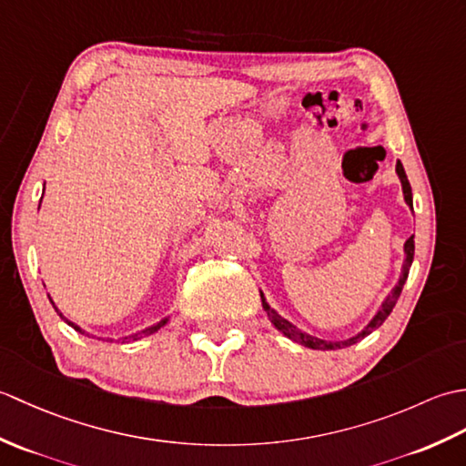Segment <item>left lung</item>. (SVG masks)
Returning a JSON list of instances; mask_svg holds the SVG:
<instances>
[{"instance_id":"left-lung-1","label":"left lung","mask_w":466,"mask_h":466,"mask_svg":"<svg viewBox=\"0 0 466 466\" xmlns=\"http://www.w3.org/2000/svg\"><path fill=\"white\" fill-rule=\"evenodd\" d=\"M397 174H399V180H400V184H402L404 202H407V206L410 208V212H412V190H410L409 177H407V172H404V167H402L400 160L397 162ZM412 258H414V236H410V238H409L407 242H404V260H402V268H400L399 282L394 284V289L390 290V294L386 296V299L382 300L380 309L376 310V314L372 316L370 322L366 324L359 334H354V336H350V339H346V340H336V342H332V340H322V339H316V336H312V334H309V332L300 330L299 326H294L290 320H286L284 316H280L279 312H276V310L272 309V306L268 304V300H266L264 292L260 290L262 306H264L266 314H268L270 322L274 324V329L280 330V332L286 336V339H290V340L299 342V344H302V346H309V349H312V350H339V349H346V346H352V344H356L359 340H362L364 336H369L372 330L379 329V326H380L386 319H389V314L392 312L394 304H397L399 296H400V292H402V286H404V282H407V279H409V270H410V266H412Z\"/></svg>"}]
</instances>
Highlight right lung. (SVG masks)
Segmentation results:
<instances>
[{"label": "right lung", "instance_id": "obj_1", "mask_svg": "<svg viewBox=\"0 0 466 466\" xmlns=\"http://www.w3.org/2000/svg\"><path fill=\"white\" fill-rule=\"evenodd\" d=\"M44 190H46V184H44ZM39 206H42V200H39ZM49 296V294H47ZM49 302H52L54 304V309H56V312L59 314V316H62V319L69 324V326H72V329L74 330H77V332H80V334H86V336H92L90 332H86L84 329H82V326H77L76 322H72V320H67L66 319V316L62 314V312H59V309H57V306H56V302L52 300V299H49ZM170 319H172V314H167V316H164V319L162 320H157L156 324H152V326H147V329H144V330H137V332H134V334H127V336H122V339H117V340H122V342H134V340H140V339H144V336H150V334H154V332H157V330H160L162 329V326H166L167 322H170ZM92 339H96V336H92ZM107 340H116V339H107Z\"/></svg>", "mask_w": 466, "mask_h": 466}]
</instances>
